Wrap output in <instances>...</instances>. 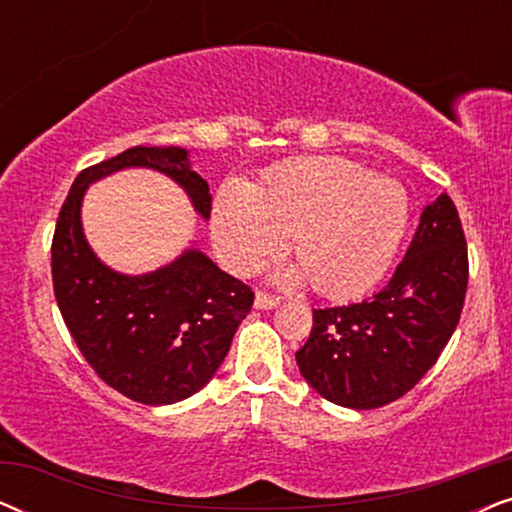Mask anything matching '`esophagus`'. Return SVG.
<instances>
[{
	"mask_svg": "<svg viewBox=\"0 0 512 512\" xmlns=\"http://www.w3.org/2000/svg\"><path fill=\"white\" fill-rule=\"evenodd\" d=\"M277 305H279V298L268 296V293H263V291L256 293V300H254L256 310H275Z\"/></svg>",
	"mask_w": 512,
	"mask_h": 512,
	"instance_id": "obj_1",
	"label": "esophagus"
}]
</instances>
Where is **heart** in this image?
<instances>
[{
    "instance_id": "heart-1",
    "label": "heart",
    "mask_w": 512,
    "mask_h": 512,
    "mask_svg": "<svg viewBox=\"0 0 512 512\" xmlns=\"http://www.w3.org/2000/svg\"><path fill=\"white\" fill-rule=\"evenodd\" d=\"M410 205L403 186L342 158L291 160L258 188L226 181L212 209L214 249L237 275L261 268L291 235L300 268L328 298L366 291L389 268Z\"/></svg>"
}]
</instances>
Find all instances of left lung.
Wrapping results in <instances>:
<instances>
[{"label":"left lung","mask_w":512,"mask_h":512,"mask_svg":"<svg viewBox=\"0 0 512 512\" xmlns=\"http://www.w3.org/2000/svg\"><path fill=\"white\" fill-rule=\"evenodd\" d=\"M468 284L466 237L450 195L419 216L405 258L373 298L312 312L296 352L300 375L326 401L382 408L415 387L459 324Z\"/></svg>","instance_id":"obj_1"}]
</instances>
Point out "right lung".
Returning a JSON list of instances; mask_svg holds the SVG:
<instances>
[{
  "instance_id": "right-lung-1",
  "label": "right lung",
  "mask_w": 512,
  "mask_h": 512,
  "mask_svg": "<svg viewBox=\"0 0 512 512\" xmlns=\"http://www.w3.org/2000/svg\"><path fill=\"white\" fill-rule=\"evenodd\" d=\"M153 170L184 188L209 219L212 193L181 146H135L74 179L53 235V289L76 347L97 375L144 405H172L212 380L254 293L195 247L144 275H125L95 254L81 207L95 181Z\"/></svg>"
}]
</instances>
